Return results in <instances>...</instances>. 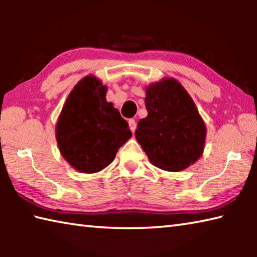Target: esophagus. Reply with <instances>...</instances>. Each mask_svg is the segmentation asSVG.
<instances>
[{"label": "esophagus", "mask_w": 257, "mask_h": 257, "mask_svg": "<svg viewBox=\"0 0 257 257\" xmlns=\"http://www.w3.org/2000/svg\"><path fill=\"white\" fill-rule=\"evenodd\" d=\"M128 123H129V128H130V130H132L133 133H135V130H136V128H137V122H136V120H135V119H130V120L128 121Z\"/></svg>", "instance_id": "obj_1"}]
</instances>
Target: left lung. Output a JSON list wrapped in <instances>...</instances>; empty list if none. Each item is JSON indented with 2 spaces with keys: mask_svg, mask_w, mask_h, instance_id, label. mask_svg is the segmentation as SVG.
I'll list each match as a JSON object with an SVG mask.
<instances>
[{
  "mask_svg": "<svg viewBox=\"0 0 257 257\" xmlns=\"http://www.w3.org/2000/svg\"><path fill=\"white\" fill-rule=\"evenodd\" d=\"M147 116L137 124V142L151 163L165 171H182L201 158L206 125L188 92L175 78L146 87Z\"/></svg>",
  "mask_w": 257,
  "mask_h": 257,
  "instance_id": "obj_1",
  "label": "left lung"
}]
</instances>
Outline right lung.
<instances>
[{"label": "right lung", "mask_w": 257, "mask_h": 257, "mask_svg": "<svg viewBox=\"0 0 257 257\" xmlns=\"http://www.w3.org/2000/svg\"><path fill=\"white\" fill-rule=\"evenodd\" d=\"M107 87L93 75L77 82L55 128L61 155L73 169L95 173L106 168L132 137L128 122L106 101Z\"/></svg>", "instance_id": "right-lung-1"}]
</instances>
